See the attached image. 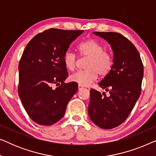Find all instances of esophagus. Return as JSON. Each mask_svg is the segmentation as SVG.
<instances>
[{"instance_id": "1", "label": "esophagus", "mask_w": 156, "mask_h": 156, "mask_svg": "<svg viewBox=\"0 0 156 156\" xmlns=\"http://www.w3.org/2000/svg\"><path fill=\"white\" fill-rule=\"evenodd\" d=\"M84 87H83L82 86H81V85H78V89L79 90H81V89H82Z\"/></svg>"}]
</instances>
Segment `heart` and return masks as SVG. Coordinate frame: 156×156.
Listing matches in <instances>:
<instances>
[{
  "instance_id": "obj_1",
  "label": "heart",
  "mask_w": 156,
  "mask_h": 156,
  "mask_svg": "<svg viewBox=\"0 0 156 156\" xmlns=\"http://www.w3.org/2000/svg\"><path fill=\"white\" fill-rule=\"evenodd\" d=\"M78 52L81 56L88 57L85 68L86 69L78 71L69 76L72 82H75L82 87L90 85L97 78L104 76L111 71L113 65L112 55L108 51L104 50V47L95 40L89 39L84 41L77 46ZM65 67L73 70L76 67V57L72 52L67 51L63 56Z\"/></svg>"
}]
</instances>
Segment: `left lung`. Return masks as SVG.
I'll return each mask as SVG.
<instances>
[{
	"instance_id": "1",
	"label": "left lung",
	"mask_w": 156,
	"mask_h": 156,
	"mask_svg": "<svg viewBox=\"0 0 156 156\" xmlns=\"http://www.w3.org/2000/svg\"><path fill=\"white\" fill-rule=\"evenodd\" d=\"M93 33L111 44L114 59L109 73L99 83L109 94L91 89L88 113L94 123L101 129H111L124 122L139 98L144 65L137 49L121 34Z\"/></svg>"
}]
</instances>
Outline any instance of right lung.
I'll return each instance as SVG.
<instances>
[{
    "label": "right lung",
    "instance_id": "right-lung-1",
    "mask_svg": "<svg viewBox=\"0 0 156 156\" xmlns=\"http://www.w3.org/2000/svg\"><path fill=\"white\" fill-rule=\"evenodd\" d=\"M83 32L50 28L36 35L25 48L18 66V94L38 124L50 126L60 120L78 90L76 83H65L68 73L63 56Z\"/></svg>",
    "mask_w": 156,
    "mask_h": 156
}]
</instances>
